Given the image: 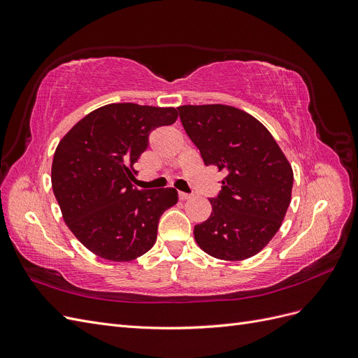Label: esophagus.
Returning a JSON list of instances; mask_svg holds the SVG:
<instances>
[{"label": "esophagus", "instance_id": "esophagus-1", "mask_svg": "<svg viewBox=\"0 0 358 358\" xmlns=\"http://www.w3.org/2000/svg\"><path fill=\"white\" fill-rule=\"evenodd\" d=\"M179 199L180 200H188V199H191V196L187 192H179Z\"/></svg>", "mask_w": 358, "mask_h": 358}]
</instances>
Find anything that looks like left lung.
Instances as JSON below:
<instances>
[{"instance_id": "left-lung-1", "label": "left lung", "mask_w": 358, "mask_h": 358, "mask_svg": "<svg viewBox=\"0 0 358 358\" xmlns=\"http://www.w3.org/2000/svg\"><path fill=\"white\" fill-rule=\"evenodd\" d=\"M180 122L206 166L224 171L209 220L194 227L206 254L241 262L272 241L291 201L292 169L268 129L224 104L180 106Z\"/></svg>"}]
</instances>
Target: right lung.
<instances>
[{
	"mask_svg": "<svg viewBox=\"0 0 358 358\" xmlns=\"http://www.w3.org/2000/svg\"><path fill=\"white\" fill-rule=\"evenodd\" d=\"M176 119L175 107L113 103L62 137L52 162L53 194L71 233L95 255L131 262L154 246L158 221L178 203V191L134 188L133 166L150 131Z\"/></svg>",
	"mask_w": 358,
	"mask_h": 358,
	"instance_id": "add662e5",
	"label": "right lung"
}]
</instances>
